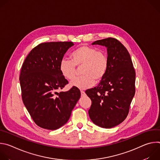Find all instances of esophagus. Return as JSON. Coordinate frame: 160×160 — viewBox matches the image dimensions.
<instances>
[{
    "label": "esophagus",
    "mask_w": 160,
    "mask_h": 160,
    "mask_svg": "<svg viewBox=\"0 0 160 160\" xmlns=\"http://www.w3.org/2000/svg\"><path fill=\"white\" fill-rule=\"evenodd\" d=\"M80 92H81V95L82 96H85V92H84V91L83 90H80Z\"/></svg>",
    "instance_id": "esophagus-1"
}]
</instances>
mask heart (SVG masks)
I'll list each match as a JSON object with an SVG mask.
<instances>
[{
    "label": "heart",
    "mask_w": 160,
    "mask_h": 160,
    "mask_svg": "<svg viewBox=\"0 0 160 160\" xmlns=\"http://www.w3.org/2000/svg\"><path fill=\"white\" fill-rule=\"evenodd\" d=\"M70 57L72 60L62 59L59 63V70L66 79H74L77 73L76 66H82V76L72 81V87L79 89L88 88L95 84L96 81H101L108 71L109 59L107 54L94 47L81 45L72 52Z\"/></svg>",
    "instance_id": "b5f03b06"
}]
</instances>
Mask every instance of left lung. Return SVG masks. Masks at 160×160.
<instances>
[{
    "instance_id": "obj_1",
    "label": "left lung",
    "mask_w": 160,
    "mask_h": 160,
    "mask_svg": "<svg viewBox=\"0 0 160 160\" xmlns=\"http://www.w3.org/2000/svg\"><path fill=\"white\" fill-rule=\"evenodd\" d=\"M92 44L107 48L109 66L98 86L85 91L92 101L88 115L96 125L110 128L128 115L135 92V72L127 49L117 39L109 37Z\"/></svg>"
}]
</instances>
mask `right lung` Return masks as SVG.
I'll list each match as a JSON object with an SVG mask.
<instances>
[{
  "instance_id": "obj_1",
  "label": "right lung",
  "mask_w": 160,
  "mask_h": 160,
  "mask_svg": "<svg viewBox=\"0 0 160 160\" xmlns=\"http://www.w3.org/2000/svg\"><path fill=\"white\" fill-rule=\"evenodd\" d=\"M72 42H51L34 48L22 65L19 82L22 100L40 127L56 130L69 120L80 98V91L73 87L58 92L68 81L59 70V63Z\"/></svg>"
}]
</instances>
